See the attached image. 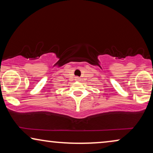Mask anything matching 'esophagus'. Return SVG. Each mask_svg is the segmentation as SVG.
Listing matches in <instances>:
<instances>
[{
    "label": "esophagus",
    "instance_id": "1",
    "mask_svg": "<svg viewBox=\"0 0 153 153\" xmlns=\"http://www.w3.org/2000/svg\"><path fill=\"white\" fill-rule=\"evenodd\" d=\"M76 80H81V79H79L78 77H76Z\"/></svg>",
    "mask_w": 153,
    "mask_h": 153
}]
</instances>
